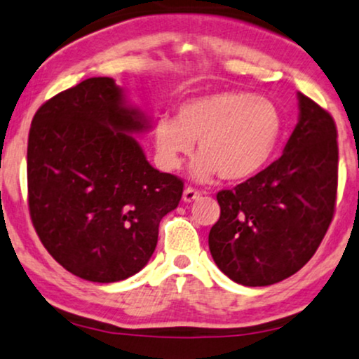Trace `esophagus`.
Returning a JSON list of instances; mask_svg holds the SVG:
<instances>
[{
  "label": "esophagus",
  "instance_id": "1",
  "mask_svg": "<svg viewBox=\"0 0 359 359\" xmlns=\"http://www.w3.org/2000/svg\"><path fill=\"white\" fill-rule=\"evenodd\" d=\"M198 197H201V192L196 191V189H192V187L185 189L184 196H182L184 202H187V204H191V202H194V201H196V198H198Z\"/></svg>",
  "mask_w": 359,
  "mask_h": 359
}]
</instances>
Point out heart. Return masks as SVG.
Here are the masks:
<instances>
[{
    "label": "heart",
    "instance_id": "obj_1",
    "mask_svg": "<svg viewBox=\"0 0 359 359\" xmlns=\"http://www.w3.org/2000/svg\"><path fill=\"white\" fill-rule=\"evenodd\" d=\"M283 133V116L269 98L250 92H214L184 102L175 120L155 122V149L168 170L182 167L197 142L198 157L192 175L209 182L221 175L226 182L254 177L273 157Z\"/></svg>",
    "mask_w": 359,
    "mask_h": 359
}]
</instances>
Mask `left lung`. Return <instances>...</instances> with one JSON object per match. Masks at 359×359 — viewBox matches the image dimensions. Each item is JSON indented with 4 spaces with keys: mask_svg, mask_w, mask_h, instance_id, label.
<instances>
[{
    "mask_svg": "<svg viewBox=\"0 0 359 359\" xmlns=\"http://www.w3.org/2000/svg\"><path fill=\"white\" fill-rule=\"evenodd\" d=\"M299 120L278 161L217 194L221 217L209 232L215 264L243 286H271L303 267L321 244L338 191V132L303 93Z\"/></svg>",
    "mask_w": 359,
    "mask_h": 359,
    "instance_id": "1",
    "label": "left lung"
}]
</instances>
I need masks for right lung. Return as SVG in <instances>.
I'll return each instance as SVG.
<instances>
[{
	"label": "right lung",
	"instance_id": "obj_1",
	"mask_svg": "<svg viewBox=\"0 0 359 359\" xmlns=\"http://www.w3.org/2000/svg\"><path fill=\"white\" fill-rule=\"evenodd\" d=\"M152 127L109 76L55 95L28 137V205L38 237L68 273L116 283L152 257L184 182L158 172L133 135Z\"/></svg>",
	"mask_w": 359,
	"mask_h": 359
}]
</instances>
